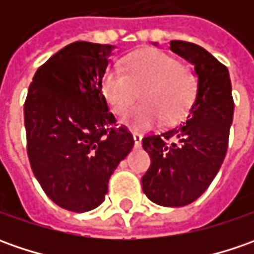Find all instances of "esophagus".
Instances as JSON below:
<instances>
[{"label":"esophagus","mask_w":254,"mask_h":254,"mask_svg":"<svg viewBox=\"0 0 254 254\" xmlns=\"http://www.w3.org/2000/svg\"><path fill=\"white\" fill-rule=\"evenodd\" d=\"M132 138H134V144H135V147H141V134H138V132H132Z\"/></svg>","instance_id":"obj_1"}]
</instances>
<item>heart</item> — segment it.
<instances>
[{"label":"heart","instance_id":"obj_1","mask_svg":"<svg viewBox=\"0 0 254 254\" xmlns=\"http://www.w3.org/2000/svg\"><path fill=\"white\" fill-rule=\"evenodd\" d=\"M198 76L187 64L160 49H145L127 56L124 70L109 67L102 77V93L112 110L123 116L141 92L142 104L123 122L135 130H148L162 119L180 122L198 94Z\"/></svg>","mask_w":254,"mask_h":254}]
</instances>
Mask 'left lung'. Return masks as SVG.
I'll use <instances>...</instances> for the list:
<instances>
[{"label": "left lung", "instance_id": "8db88e82", "mask_svg": "<svg viewBox=\"0 0 254 254\" xmlns=\"http://www.w3.org/2000/svg\"><path fill=\"white\" fill-rule=\"evenodd\" d=\"M170 49L195 66L198 94L187 122L142 138L151 165L141 184L154 203L175 208L198 199L216 177L228 151L235 103L228 67L215 56L185 41H171Z\"/></svg>", "mask_w": 254, "mask_h": 254}]
</instances>
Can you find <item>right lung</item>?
<instances>
[{
	"instance_id": "obj_1",
	"label": "right lung",
	"mask_w": 254,
	"mask_h": 254,
	"mask_svg": "<svg viewBox=\"0 0 254 254\" xmlns=\"http://www.w3.org/2000/svg\"><path fill=\"white\" fill-rule=\"evenodd\" d=\"M113 49L83 41L64 46L36 70L24 104L35 178L49 199L77 213L103 203L112 174L134 145L102 93Z\"/></svg>"
}]
</instances>
